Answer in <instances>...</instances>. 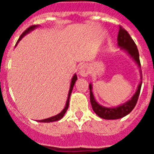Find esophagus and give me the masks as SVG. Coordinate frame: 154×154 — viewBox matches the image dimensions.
Instances as JSON below:
<instances>
[{
	"instance_id": "esophagus-1",
	"label": "esophagus",
	"mask_w": 154,
	"mask_h": 154,
	"mask_svg": "<svg viewBox=\"0 0 154 154\" xmlns=\"http://www.w3.org/2000/svg\"><path fill=\"white\" fill-rule=\"evenodd\" d=\"M79 74L83 77H86L89 74V67L86 64H83L79 68Z\"/></svg>"
}]
</instances>
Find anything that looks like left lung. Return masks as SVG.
Masks as SVG:
<instances>
[{"label": "left lung", "mask_w": 154, "mask_h": 154, "mask_svg": "<svg viewBox=\"0 0 154 154\" xmlns=\"http://www.w3.org/2000/svg\"><path fill=\"white\" fill-rule=\"evenodd\" d=\"M120 29L119 31V35H118V45L122 48L123 49L126 50L129 54L132 57V58L136 62L139 67H141L140 60H139V51H138L137 46H136V43L133 40V38L130 37V34L128 33L126 29L120 26ZM140 75H141V80H142V70H140ZM142 81L140 82V84L138 86L137 91H136L134 95L130 100L125 103V104L119 106L118 107H115V108H107V107L102 106L99 105L98 103L96 102L94 100V95L91 91V85H89V89H90V102H91V107L92 109L94 110V112L100 118L103 119H119L121 118H123L125 116L128 115L132 110L134 109L136 106V103L139 99V94H140L141 87H142Z\"/></svg>", "instance_id": "obj_1"}]
</instances>
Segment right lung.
Instances as JSON below:
<instances>
[{
    "instance_id": "1",
    "label": "right lung",
    "mask_w": 154,
    "mask_h": 154,
    "mask_svg": "<svg viewBox=\"0 0 154 154\" xmlns=\"http://www.w3.org/2000/svg\"><path fill=\"white\" fill-rule=\"evenodd\" d=\"M37 27V25H32L30 26V27H28L27 29H26L25 31H24L23 32V33L21 34V36L19 37V38H18V42H16V45L18 44V42L20 41V40L21 39V38H23V36L24 35H25L26 34L28 33L29 32H30L31 30H32L34 28H35V27ZM77 80V77L76 74H74V77H72V80H71V86H70V90H69V92H68V100L67 101H66V106H65V108L63 109V111L61 112L60 113V114L57 115V116H54V117H51V118H49V119H43V120H40L38 121L39 122H56V121H59L60 120V119H62V118L64 116L65 113L66 112V111H67L68 108V105H69V98H70V95H71V91H72V89H73V87L74 86V83H75L76 80Z\"/></svg>"
}]
</instances>
